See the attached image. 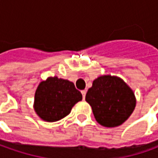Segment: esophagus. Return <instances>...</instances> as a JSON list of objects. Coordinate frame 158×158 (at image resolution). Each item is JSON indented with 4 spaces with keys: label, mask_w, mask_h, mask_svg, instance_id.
Returning <instances> with one entry per match:
<instances>
[{
    "label": "esophagus",
    "mask_w": 158,
    "mask_h": 158,
    "mask_svg": "<svg viewBox=\"0 0 158 158\" xmlns=\"http://www.w3.org/2000/svg\"><path fill=\"white\" fill-rule=\"evenodd\" d=\"M81 94H82V96H83V99H85V94H86V91H85V90H83V91H81Z\"/></svg>",
    "instance_id": "1"
}]
</instances>
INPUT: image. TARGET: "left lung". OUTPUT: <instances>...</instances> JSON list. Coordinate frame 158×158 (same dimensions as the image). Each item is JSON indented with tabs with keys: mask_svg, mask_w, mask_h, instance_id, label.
Listing matches in <instances>:
<instances>
[{
	"mask_svg": "<svg viewBox=\"0 0 158 158\" xmlns=\"http://www.w3.org/2000/svg\"><path fill=\"white\" fill-rule=\"evenodd\" d=\"M85 101L92 106L96 121L107 128L123 124L133 113L135 97L123 79L105 75L94 80Z\"/></svg>",
	"mask_w": 158,
	"mask_h": 158,
	"instance_id": "obj_1",
	"label": "left lung"
}]
</instances>
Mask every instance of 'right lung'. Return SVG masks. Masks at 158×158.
<instances>
[{"mask_svg":"<svg viewBox=\"0 0 158 158\" xmlns=\"http://www.w3.org/2000/svg\"><path fill=\"white\" fill-rule=\"evenodd\" d=\"M82 100L73 82L57 77L39 84L35 94V113L46 122H56L68 115L72 107Z\"/></svg>","mask_w":158,"mask_h":158,"instance_id":"add662e5","label":"right lung"}]
</instances>
